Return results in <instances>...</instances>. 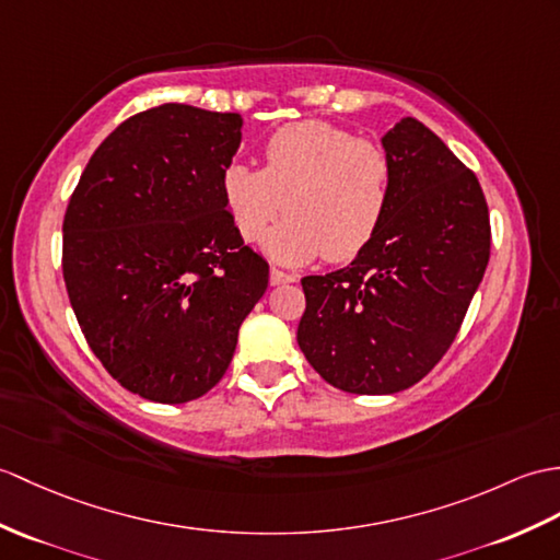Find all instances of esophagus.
Returning a JSON list of instances; mask_svg holds the SVG:
<instances>
[{"label":"esophagus","mask_w":560,"mask_h":560,"mask_svg":"<svg viewBox=\"0 0 560 560\" xmlns=\"http://www.w3.org/2000/svg\"><path fill=\"white\" fill-rule=\"evenodd\" d=\"M293 281H295L293 275H285V271H281L277 267L269 269V283L271 285H283V283H293Z\"/></svg>","instance_id":"esophagus-1"}]
</instances>
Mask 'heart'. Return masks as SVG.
<instances>
[{"mask_svg": "<svg viewBox=\"0 0 560 560\" xmlns=\"http://www.w3.org/2000/svg\"><path fill=\"white\" fill-rule=\"evenodd\" d=\"M392 186L384 148L315 119L271 133L265 168L233 160L221 172V200L243 241H257L281 210L289 212L262 241L283 265L358 255L382 226Z\"/></svg>", "mask_w": 560, "mask_h": 560, "instance_id": "b5f03b06", "label": "heart"}]
</instances>
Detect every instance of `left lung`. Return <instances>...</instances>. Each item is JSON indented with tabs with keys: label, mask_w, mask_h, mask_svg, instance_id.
I'll return each mask as SVG.
<instances>
[{
	"label": "left lung",
	"mask_w": 560,
	"mask_h": 560,
	"mask_svg": "<svg viewBox=\"0 0 560 560\" xmlns=\"http://www.w3.org/2000/svg\"><path fill=\"white\" fill-rule=\"evenodd\" d=\"M382 148L394 166L382 226L348 267L301 281L298 324L322 380L365 396L398 394L444 358L491 248L485 192L444 140L402 116Z\"/></svg>",
	"instance_id": "8db88e82"
}]
</instances>
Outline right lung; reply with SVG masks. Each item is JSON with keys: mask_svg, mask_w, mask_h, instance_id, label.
Returning a JSON list of instances; mask_svg holds the SVG:
<instances>
[{"mask_svg": "<svg viewBox=\"0 0 560 560\" xmlns=\"http://www.w3.org/2000/svg\"><path fill=\"white\" fill-rule=\"evenodd\" d=\"M243 116L160 104L90 158L63 217V281L88 346L128 392L188 402L224 376L269 265L221 200Z\"/></svg>", "mask_w": 560, "mask_h": 560, "instance_id": "right-lung-1", "label": "right lung"}]
</instances>
